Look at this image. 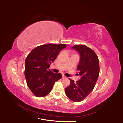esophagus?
<instances>
[{
    "label": "esophagus",
    "instance_id": "esophagus-1",
    "mask_svg": "<svg viewBox=\"0 0 123 123\" xmlns=\"http://www.w3.org/2000/svg\"><path fill=\"white\" fill-rule=\"evenodd\" d=\"M67 77L64 75H62V79H66Z\"/></svg>",
    "mask_w": 123,
    "mask_h": 123
}]
</instances>
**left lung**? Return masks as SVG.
<instances>
[{
    "label": "left lung",
    "instance_id": "left-lung-1",
    "mask_svg": "<svg viewBox=\"0 0 123 123\" xmlns=\"http://www.w3.org/2000/svg\"><path fill=\"white\" fill-rule=\"evenodd\" d=\"M72 48L80 55L77 70L81 78L76 82L69 79L70 84L65 88V93L72 101L80 102L94 88L99 75V61L95 52L86 45H76Z\"/></svg>",
    "mask_w": 123,
    "mask_h": 123
}]
</instances>
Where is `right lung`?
<instances>
[{"mask_svg":"<svg viewBox=\"0 0 123 123\" xmlns=\"http://www.w3.org/2000/svg\"><path fill=\"white\" fill-rule=\"evenodd\" d=\"M66 46L54 44L39 45L28 55L25 61L24 74L28 86L36 97L46 96L54 84L62 78L61 73H54L49 68Z\"/></svg>","mask_w":123,"mask_h":123,"instance_id":"obj_1","label":"right lung"}]
</instances>
